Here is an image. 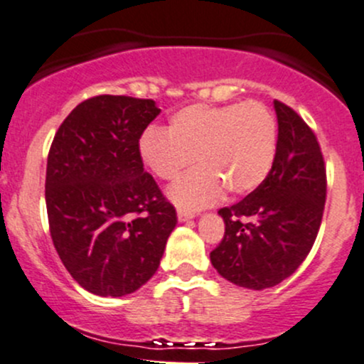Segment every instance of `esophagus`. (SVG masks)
<instances>
[{
	"instance_id": "esophagus-1",
	"label": "esophagus",
	"mask_w": 364,
	"mask_h": 364,
	"mask_svg": "<svg viewBox=\"0 0 364 364\" xmlns=\"http://www.w3.org/2000/svg\"><path fill=\"white\" fill-rule=\"evenodd\" d=\"M192 218H195V214L193 213H186V211H178V220L181 221H188V220H192Z\"/></svg>"
}]
</instances>
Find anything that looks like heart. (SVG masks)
Listing matches in <instances>:
<instances>
[{
  "mask_svg": "<svg viewBox=\"0 0 364 364\" xmlns=\"http://www.w3.org/2000/svg\"><path fill=\"white\" fill-rule=\"evenodd\" d=\"M277 125L272 113L258 101L242 105H192L171 117L166 132H144L139 156L156 178H179L171 186L172 204L181 209H202L223 193L233 198L250 195L262 185L274 166Z\"/></svg>",
  "mask_w": 364,
  "mask_h": 364,
  "instance_id": "1",
  "label": "heart"
}]
</instances>
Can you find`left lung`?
<instances>
[{
  "instance_id": "left-lung-1",
  "label": "left lung",
  "mask_w": 364,
  "mask_h": 364,
  "mask_svg": "<svg viewBox=\"0 0 364 364\" xmlns=\"http://www.w3.org/2000/svg\"><path fill=\"white\" fill-rule=\"evenodd\" d=\"M277 148L265 181L237 204L218 211L225 235L211 252L221 277L246 289L288 279L312 250L326 200V169L307 124L281 101Z\"/></svg>"
}]
</instances>
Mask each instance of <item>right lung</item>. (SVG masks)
I'll use <instances>...</instances> for the list:
<instances>
[{
  "label": "right lung",
  "instance_id": "right-lung-1",
  "mask_svg": "<svg viewBox=\"0 0 364 364\" xmlns=\"http://www.w3.org/2000/svg\"><path fill=\"white\" fill-rule=\"evenodd\" d=\"M159 113L151 99L95 95L68 114L48 151L53 246L71 277L99 296L146 284L178 223L139 156L141 134Z\"/></svg>",
  "mask_w": 364,
  "mask_h": 364
}]
</instances>
